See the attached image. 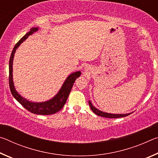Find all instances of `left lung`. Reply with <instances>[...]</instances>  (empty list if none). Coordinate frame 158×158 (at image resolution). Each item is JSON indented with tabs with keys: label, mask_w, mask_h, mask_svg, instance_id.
I'll return each mask as SVG.
<instances>
[{
	"label": "left lung",
	"mask_w": 158,
	"mask_h": 158,
	"mask_svg": "<svg viewBox=\"0 0 158 158\" xmlns=\"http://www.w3.org/2000/svg\"><path fill=\"white\" fill-rule=\"evenodd\" d=\"M89 106L91 110L94 112V113L98 115V116H100L102 117H105V118H122V117H125L128 116V115L131 114L132 113H128V114H110V113H106V112L102 111L99 110L98 109L95 107L93 105V104L91 102V101L89 100Z\"/></svg>",
	"instance_id": "8db88e82"
}]
</instances>
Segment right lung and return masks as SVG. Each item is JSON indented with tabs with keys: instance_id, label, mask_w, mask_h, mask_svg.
I'll return each mask as SVG.
<instances>
[{
	"instance_id": "right-lung-1",
	"label": "right lung",
	"mask_w": 158,
	"mask_h": 158,
	"mask_svg": "<svg viewBox=\"0 0 158 158\" xmlns=\"http://www.w3.org/2000/svg\"><path fill=\"white\" fill-rule=\"evenodd\" d=\"M39 27H33L31 29L28 33H26L22 38L19 41L13 49L11 56L10 58L9 62V84L10 89L11 91L12 95H13L16 100L19 102L21 105L26 109H27L31 113L39 114V115H50L56 113L60 111L61 109L65 105L69 93L71 91L72 88L75 80L81 75V71H77L74 73H71L67 77L65 81L63 82L62 86L59 90L56 95L50 99V100L41 102H32L27 100L26 98L22 97L17 90H16L14 81H13V60H14L15 53L16 50L20 46L22 42H24L28 38L29 35H31L34 33L38 31Z\"/></svg>"
}]
</instances>
